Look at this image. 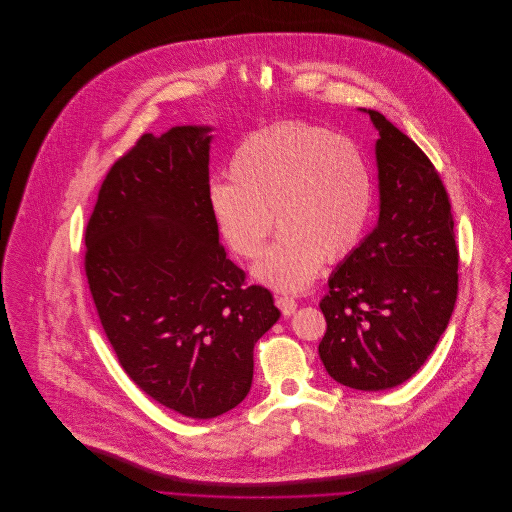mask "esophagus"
I'll list each match as a JSON object with an SVG mask.
<instances>
[{
  "label": "esophagus",
  "mask_w": 512,
  "mask_h": 512,
  "mask_svg": "<svg viewBox=\"0 0 512 512\" xmlns=\"http://www.w3.org/2000/svg\"><path fill=\"white\" fill-rule=\"evenodd\" d=\"M276 307L284 313V315H293L295 313V309H297V303H295V299L290 297V295H276Z\"/></svg>",
  "instance_id": "esophagus-1"
}]
</instances>
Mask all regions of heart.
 <instances>
[{
  "instance_id": "1",
  "label": "heart",
  "mask_w": 512,
  "mask_h": 512,
  "mask_svg": "<svg viewBox=\"0 0 512 512\" xmlns=\"http://www.w3.org/2000/svg\"><path fill=\"white\" fill-rule=\"evenodd\" d=\"M207 199L220 236L244 259L261 253L276 217L280 234L255 274L276 288L299 290L324 259H341L361 242L374 188L355 142L286 121L244 138L232 153L230 180H215Z\"/></svg>"
}]
</instances>
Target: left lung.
<instances>
[{"label":"left lung","mask_w":512,"mask_h":512,"mask_svg":"<svg viewBox=\"0 0 512 512\" xmlns=\"http://www.w3.org/2000/svg\"><path fill=\"white\" fill-rule=\"evenodd\" d=\"M368 115L380 132V219L328 280L318 355L336 382L380 391L407 382L445 332L459 292V249L434 163L382 113Z\"/></svg>","instance_id":"1"}]
</instances>
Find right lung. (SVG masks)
Returning <instances> with one entry per match:
<instances>
[{"label": "right lung", "mask_w": 512, "mask_h": 512, "mask_svg": "<svg viewBox=\"0 0 512 512\" xmlns=\"http://www.w3.org/2000/svg\"><path fill=\"white\" fill-rule=\"evenodd\" d=\"M207 132L142 134L107 172L84 234L90 293L124 372L195 420L244 401L253 347L280 317L219 242Z\"/></svg>", "instance_id": "add662e5"}]
</instances>
